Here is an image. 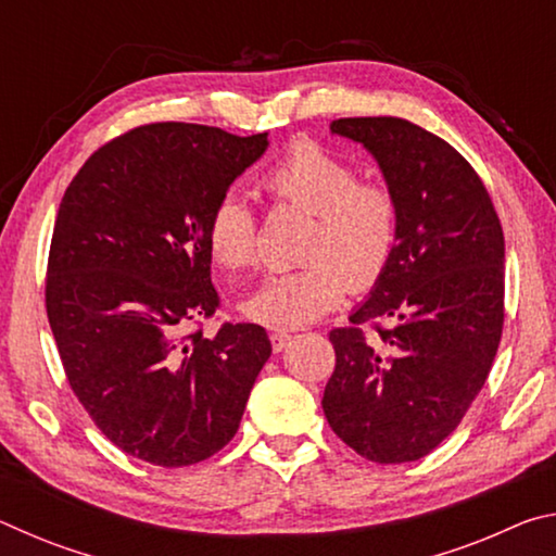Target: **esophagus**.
I'll return each mask as SVG.
<instances>
[{
  "label": "esophagus",
  "mask_w": 556,
  "mask_h": 556,
  "mask_svg": "<svg viewBox=\"0 0 556 556\" xmlns=\"http://www.w3.org/2000/svg\"><path fill=\"white\" fill-rule=\"evenodd\" d=\"M269 341H271V351L279 353V351H285L287 343L291 341V333H287V331H275V333L269 336Z\"/></svg>",
  "instance_id": "34e87169"
}]
</instances>
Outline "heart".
Returning a JSON list of instances; mask_svg holds the SVG:
<instances>
[{"label": "heart", "instance_id": "b5f03b06", "mask_svg": "<svg viewBox=\"0 0 556 556\" xmlns=\"http://www.w3.org/2000/svg\"><path fill=\"white\" fill-rule=\"evenodd\" d=\"M277 205L312 213L301 242L306 265L269 277L244 301V314L271 328H301L341 304L348 287L368 291L382 279L402 232V205L382 178H357L348 159L296 139L260 176ZM213 260L230 271L260 265V220L235 193L213 203L205 220Z\"/></svg>", "mask_w": 556, "mask_h": 556}]
</instances>
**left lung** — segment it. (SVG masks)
<instances>
[{
	"instance_id": "left-lung-1",
	"label": "left lung",
	"mask_w": 556,
	"mask_h": 556,
	"mask_svg": "<svg viewBox=\"0 0 556 556\" xmlns=\"http://www.w3.org/2000/svg\"><path fill=\"white\" fill-rule=\"evenodd\" d=\"M331 131L378 159L402 232L372 296L328 333L324 414L355 454L407 464L460 425L493 368L505 321L501 218L476 168L414 122L341 117Z\"/></svg>"
}]
</instances>
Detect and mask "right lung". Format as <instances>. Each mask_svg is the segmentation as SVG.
Returning <instances> with one entry per match:
<instances>
[{
	"label": "right lung",
	"instance_id": "1",
	"mask_svg": "<svg viewBox=\"0 0 556 556\" xmlns=\"http://www.w3.org/2000/svg\"><path fill=\"white\" fill-rule=\"evenodd\" d=\"M267 149L188 122H149L92 152L65 188L46 314L75 397L125 454L164 468L228 444L271 343L220 324L205 220Z\"/></svg>",
	"mask_w": 556,
	"mask_h": 556
}]
</instances>
